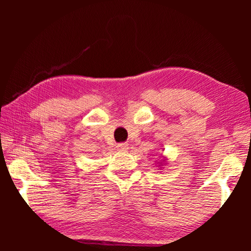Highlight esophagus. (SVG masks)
<instances>
[{
	"mask_svg": "<svg viewBox=\"0 0 251 251\" xmlns=\"http://www.w3.org/2000/svg\"><path fill=\"white\" fill-rule=\"evenodd\" d=\"M116 147H117V151H126L127 150H128V145H127L126 143L118 144Z\"/></svg>",
	"mask_w": 251,
	"mask_h": 251,
	"instance_id": "obj_1",
	"label": "esophagus"
}]
</instances>
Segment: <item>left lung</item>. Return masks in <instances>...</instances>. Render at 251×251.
Wrapping results in <instances>:
<instances>
[{
	"label": "left lung",
	"mask_w": 251,
	"mask_h": 251,
	"mask_svg": "<svg viewBox=\"0 0 251 251\" xmlns=\"http://www.w3.org/2000/svg\"><path fill=\"white\" fill-rule=\"evenodd\" d=\"M163 164H166V159H165V158H163V159H161V161H159V166H160V165H163Z\"/></svg>",
	"instance_id": "left-lung-1"
}]
</instances>
